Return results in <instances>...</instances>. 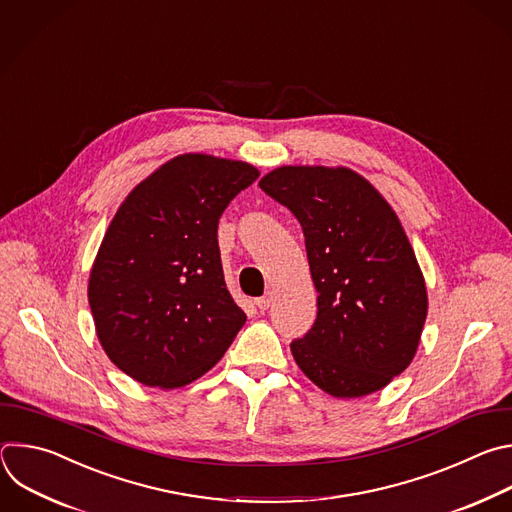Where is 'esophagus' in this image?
Returning <instances> with one entry per match:
<instances>
[{"label": "esophagus", "instance_id": "1", "mask_svg": "<svg viewBox=\"0 0 512 512\" xmlns=\"http://www.w3.org/2000/svg\"><path fill=\"white\" fill-rule=\"evenodd\" d=\"M254 304L258 306V309H260V311H266V309H268V306L272 304V294L268 292V294H264V296L256 298V300H254Z\"/></svg>", "mask_w": 512, "mask_h": 512}]
</instances>
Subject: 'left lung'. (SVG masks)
<instances>
[{
    "mask_svg": "<svg viewBox=\"0 0 512 512\" xmlns=\"http://www.w3.org/2000/svg\"><path fill=\"white\" fill-rule=\"evenodd\" d=\"M258 185L300 222L319 292L313 329L290 343L296 365L333 397L383 389L412 363L428 315L399 218L347 167L284 165Z\"/></svg>",
    "mask_w": 512,
    "mask_h": 512,
    "instance_id": "1",
    "label": "left lung"
}]
</instances>
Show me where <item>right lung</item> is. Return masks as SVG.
<instances>
[{
    "label": "right lung",
    "instance_id": "obj_1",
    "mask_svg": "<svg viewBox=\"0 0 512 512\" xmlns=\"http://www.w3.org/2000/svg\"><path fill=\"white\" fill-rule=\"evenodd\" d=\"M258 175L244 161L185 153L121 203L94 258L88 302L102 349L135 381L183 387L244 327L224 280L218 222Z\"/></svg>",
    "mask_w": 512,
    "mask_h": 512
}]
</instances>
